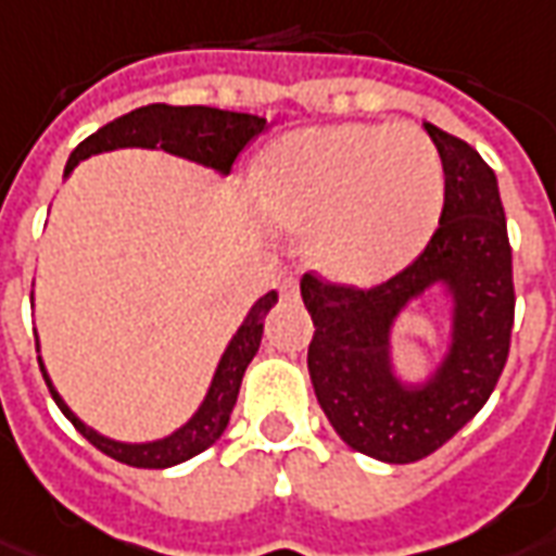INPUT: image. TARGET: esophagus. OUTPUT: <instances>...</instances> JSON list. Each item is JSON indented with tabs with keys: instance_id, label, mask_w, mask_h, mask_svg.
<instances>
[{
	"instance_id": "34e87169",
	"label": "esophagus",
	"mask_w": 556,
	"mask_h": 556,
	"mask_svg": "<svg viewBox=\"0 0 556 556\" xmlns=\"http://www.w3.org/2000/svg\"><path fill=\"white\" fill-rule=\"evenodd\" d=\"M279 291H282V298L286 300H294L298 298V279L286 277L282 279V286H279Z\"/></svg>"
}]
</instances>
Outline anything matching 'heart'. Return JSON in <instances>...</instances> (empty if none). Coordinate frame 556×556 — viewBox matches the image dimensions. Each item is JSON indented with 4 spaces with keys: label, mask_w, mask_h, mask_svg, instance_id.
<instances>
[{
    "label": "heart",
    "mask_w": 556,
    "mask_h": 556,
    "mask_svg": "<svg viewBox=\"0 0 556 556\" xmlns=\"http://www.w3.org/2000/svg\"><path fill=\"white\" fill-rule=\"evenodd\" d=\"M258 205L282 226H309L324 270L380 279L404 267L439 226L445 164L418 126L339 123L286 135L256 176Z\"/></svg>",
    "instance_id": "heart-1"
}]
</instances>
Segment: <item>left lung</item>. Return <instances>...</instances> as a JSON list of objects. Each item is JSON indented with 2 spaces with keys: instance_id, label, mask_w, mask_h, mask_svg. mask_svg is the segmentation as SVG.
Wrapping results in <instances>:
<instances>
[{
  "instance_id": "obj_1",
  "label": "left lung",
  "mask_w": 556,
  "mask_h": 556,
  "mask_svg": "<svg viewBox=\"0 0 556 556\" xmlns=\"http://www.w3.org/2000/svg\"><path fill=\"white\" fill-rule=\"evenodd\" d=\"M445 164V205L425 253L374 289L303 274L315 324L309 377L332 430L365 456L415 463L475 418L504 371L516 315L513 250L497 179L480 152L425 123ZM445 285L455 300L446 359L418 387L391 365V327L415 296Z\"/></svg>"
}]
</instances>
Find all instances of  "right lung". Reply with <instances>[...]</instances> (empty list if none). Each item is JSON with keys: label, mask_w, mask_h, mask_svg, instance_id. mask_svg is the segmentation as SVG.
<instances>
[{"label": "right lung", "mask_w": 556, "mask_h": 556, "mask_svg": "<svg viewBox=\"0 0 556 556\" xmlns=\"http://www.w3.org/2000/svg\"><path fill=\"white\" fill-rule=\"evenodd\" d=\"M265 129L267 121L256 117V114L220 111L208 109V105H164V102H155V105H143V109L123 114L117 121L105 123L102 129L85 138L76 150L70 152L64 179L73 174L76 164L90 159V155L121 150V147H147V150L162 147L164 152L182 155L188 162L203 164V167H212V170L226 176L232 170L238 152ZM274 303H277V291H267L265 298H258L253 303V309L247 312L244 324L238 327L232 341L226 344L200 409L188 418V425L179 427L176 433L164 435V439H155V442L131 445V442H117V439L97 433L93 427L85 425L79 415L61 401V394L55 392V386H52L47 368H43V359L37 356V362H40L43 380H47L49 392H52V401L59 404L61 413L67 415L73 427L88 439L90 445L100 447L102 454L117 459V463H126V466L170 468L191 459V456L203 454L205 447H212L224 435L232 406L238 401V389H241V380H244L247 365L253 362L258 344H262L265 315Z\"/></svg>", "instance_id": "add662e5"}]
</instances>
